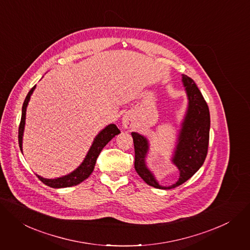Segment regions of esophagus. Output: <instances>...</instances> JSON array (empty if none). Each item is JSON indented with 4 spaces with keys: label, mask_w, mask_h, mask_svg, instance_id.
<instances>
[{
    "label": "esophagus",
    "mask_w": 250,
    "mask_h": 250,
    "mask_svg": "<svg viewBox=\"0 0 250 250\" xmlns=\"http://www.w3.org/2000/svg\"><path fill=\"white\" fill-rule=\"evenodd\" d=\"M132 124H133L132 116H130L129 113H128V115H125V117L123 118V125L125 128H129V127L132 126Z\"/></svg>",
    "instance_id": "34e87169"
}]
</instances>
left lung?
Returning a JSON list of instances; mask_svg holds the SVG:
<instances>
[{"mask_svg": "<svg viewBox=\"0 0 250 250\" xmlns=\"http://www.w3.org/2000/svg\"><path fill=\"white\" fill-rule=\"evenodd\" d=\"M183 82L189 102L172 160L179 169L177 183L170 187H162L156 183L145 164V156L148 149L147 141L143 135L131 132L134 146V168L148 186L155 188L170 189L183 185L200 168L208 154L210 127L208 105L191 78L184 75Z\"/></svg>", "mask_w": 250, "mask_h": 250, "instance_id": "8db88e82", "label": "left lung"}]
</instances>
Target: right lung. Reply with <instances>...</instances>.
<instances>
[{
	"instance_id": "add662e5",
	"label": "right lung",
	"mask_w": 250,
	"mask_h": 250,
	"mask_svg": "<svg viewBox=\"0 0 250 250\" xmlns=\"http://www.w3.org/2000/svg\"><path fill=\"white\" fill-rule=\"evenodd\" d=\"M36 85H34L30 92L28 93L24 104H22V108H21V123L19 125V146L21 150V139H22V131H24L25 127V120H26V109L28 103L30 101L31 95L34 92ZM121 131L118 128L116 125H107L104 129H103L99 134L98 137L95 139V142L92 146V147L89 148L83 163L72 173L67 174L62 177H59L57 179H46L42 178L40 175H37L38 178L42 181V184L46 186L53 188H70L74 187L77 185H80L81 183L84 179H86L90 173L93 172L98 157L102 151V149L106 146V144L113 138L116 137L117 134H119Z\"/></svg>"
}]
</instances>
